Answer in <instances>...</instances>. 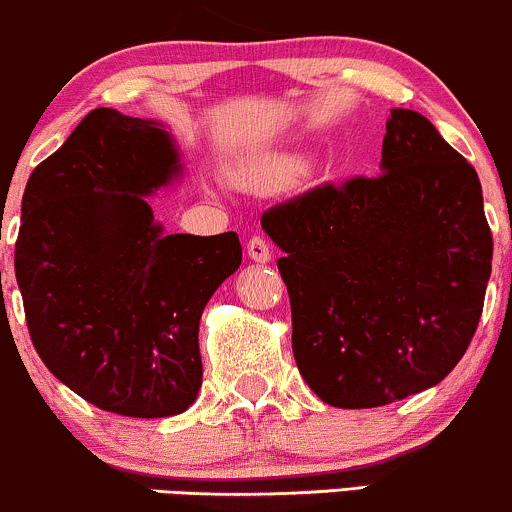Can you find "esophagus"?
Instances as JSON below:
<instances>
[{
  "label": "esophagus",
  "mask_w": 512,
  "mask_h": 512,
  "mask_svg": "<svg viewBox=\"0 0 512 512\" xmlns=\"http://www.w3.org/2000/svg\"><path fill=\"white\" fill-rule=\"evenodd\" d=\"M246 254H249L251 261L268 263L271 261V246L266 244V239H263V236H251L249 244H246Z\"/></svg>",
  "instance_id": "esophagus-1"
}]
</instances>
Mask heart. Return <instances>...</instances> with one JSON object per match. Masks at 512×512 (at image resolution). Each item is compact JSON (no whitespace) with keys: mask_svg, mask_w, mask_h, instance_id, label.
<instances>
[{"mask_svg":"<svg viewBox=\"0 0 512 512\" xmlns=\"http://www.w3.org/2000/svg\"><path fill=\"white\" fill-rule=\"evenodd\" d=\"M298 168V161L290 156H268L261 161L251 163L249 168H244L241 180L249 185H271L280 183V180H288L290 175Z\"/></svg>","mask_w":512,"mask_h":512,"instance_id":"heart-1","label":"heart"}]
</instances>
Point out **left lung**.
I'll return each mask as SVG.
<instances>
[{
  "mask_svg": "<svg viewBox=\"0 0 512 512\" xmlns=\"http://www.w3.org/2000/svg\"><path fill=\"white\" fill-rule=\"evenodd\" d=\"M381 170L261 217L283 249L295 364L334 408H381L437 386L474 339L491 276L478 175L430 119L390 112Z\"/></svg>",
  "mask_w": 512,
  "mask_h": 512,
  "instance_id": "left-lung-1",
  "label": "left lung"
}]
</instances>
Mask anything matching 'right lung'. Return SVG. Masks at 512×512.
Listing matches in <instances>:
<instances>
[{
  "label": "right lung",
  "instance_id": "right-lung-1",
  "mask_svg": "<svg viewBox=\"0 0 512 512\" xmlns=\"http://www.w3.org/2000/svg\"><path fill=\"white\" fill-rule=\"evenodd\" d=\"M178 173L168 131L100 107L21 200L14 268L31 342L60 383L124 417L195 403L202 310L241 263L236 232L166 236L153 222L144 195Z\"/></svg>",
  "mask_w": 512,
  "mask_h": 512
}]
</instances>
